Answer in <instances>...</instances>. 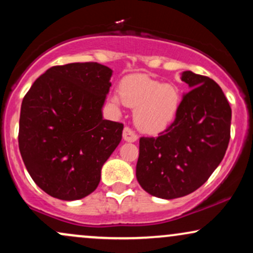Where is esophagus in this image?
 Segmentation results:
<instances>
[{
    "mask_svg": "<svg viewBox=\"0 0 253 253\" xmlns=\"http://www.w3.org/2000/svg\"><path fill=\"white\" fill-rule=\"evenodd\" d=\"M123 136H124V140L130 141V143H133V141H135L136 139H138L136 133L132 128H129V127H125Z\"/></svg>",
    "mask_w": 253,
    "mask_h": 253,
    "instance_id": "34e87169",
    "label": "esophagus"
}]
</instances>
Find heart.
I'll return each mask as SVG.
<instances>
[{"instance_id": "heart-1", "label": "heart", "mask_w": 253, "mask_h": 253, "mask_svg": "<svg viewBox=\"0 0 253 253\" xmlns=\"http://www.w3.org/2000/svg\"><path fill=\"white\" fill-rule=\"evenodd\" d=\"M115 106L125 103L135 108V125L144 132L156 133L167 128L175 119L179 107V92L171 84H162L146 75L124 78L120 94H113Z\"/></svg>"}]
</instances>
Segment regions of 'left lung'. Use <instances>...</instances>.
<instances>
[{"label": "left lung", "mask_w": 253, "mask_h": 253, "mask_svg": "<svg viewBox=\"0 0 253 253\" xmlns=\"http://www.w3.org/2000/svg\"><path fill=\"white\" fill-rule=\"evenodd\" d=\"M190 86L173 123L158 136L139 140L136 179L161 199L193 193L221 163L231 138L232 110L219 84L191 71L182 74Z\"/></svg>", "instance_id": "obj_1"}]
</instances>
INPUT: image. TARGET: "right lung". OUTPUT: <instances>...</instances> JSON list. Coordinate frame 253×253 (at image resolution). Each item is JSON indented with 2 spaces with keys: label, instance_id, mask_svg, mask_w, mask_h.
<instances>
[{
  "label": "right lung",
  "instance_id": "obj_1",
  "mask_svg": "<svg viewBox=\"0 0 253 253\" xmlns=\"http://www.w3.org/2000/svg\"><path fill=\"white\" fill-rule=\"evenodd\" d=\"M112 72L94 62L52 66L25 95L20 153L48 195L72 201L97 188L102 165L123 138L124 125L102 118Z\"/></svg>",
  "mask_w": 253,
  "mask_h": 253
}]
</instances>
